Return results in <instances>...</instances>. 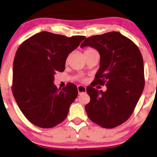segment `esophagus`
Listing matches in <instances>:
<instances>
[{
	"label": "esophagus",
	"instance_id": "obj_1",
	"mask_svg": "<svg viewBox=\"0 0 157 157\" xmlns=\"http://www.w3.org/2000/svg\"><path fill=\"white\" fill-rule=\"evenodd\" d=\"M86 87L83 86H81V85H80V86H77V91H78V93L80 94L85 92V91H86Z\"/></svg>",
	"mask_w": 157,
	"mask_h": 157
}]
</instances>
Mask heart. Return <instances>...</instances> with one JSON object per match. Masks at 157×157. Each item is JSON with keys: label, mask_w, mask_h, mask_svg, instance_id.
Listing matches in <instances>:
<instances>
[{"label": "heart", "mask_w": 157, "mask_h": 157, "mask_svg": "<svg viewBox=\"0 0 157 157\" xmlns=\"http://www.w3.org/2000/svg\"><path fill=\"white\" fill-rule=\"evenodd\" d=\"M92 50H94L93 48H86V49L84 51V53H86V52H90V51H92Z\"/></svg>", "instance_id": "1"}]
</instances>
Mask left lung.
<instances>
[{"mask_svg":"<svg viewBox=\"0 0 157 157\" xmlns=\"http://www.w3.org/2000/svg\"><path fill=\"white\" fill-rule=\"evenodd\" d=\"M90 46L100 53V62L93 85L86 89L90 102L86 105L91 121L105 128L121 125L132 114L144 86L141 52L130 39L117 32L86 38L80 47ZM105 84V92L93 88Z\"/></svg>","mask_w":157,"mask_h":157,"instance_id":"obj_1","label":"left lung"}]
</instances>
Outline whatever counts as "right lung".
<instances>
[{"label":"right lung","instance_id":"right-lung-1","mask_svg":"<svg viewBox=\"0 0 157 157\" xmlns=\"http://www.w3.org/2000/svg\"><path fill=\"white\" fill-rule=\"evenodd\" d=\"M85 36L56 35L41 32L21 44L13 63L12 93L21 112L32 124L53 128L68 115L78 95L75 84L62 89L54 84L57 71H63L68 55Z\"/></svg>","mask_w":157,"mask_h":157}]
</instances>
